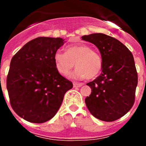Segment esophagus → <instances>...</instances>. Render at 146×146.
<instances>
[{
  "mask_svg": "<svg viewBox=\"0 0 146 146\" xmlns=\"http://www.w3.org/2000/svg\"><path fill=\"white\" fill-rule=\"evenodd\" d=\"M82 83H81V82H73V86H74V87H77V88H80L81 87V86H82Z\"/></svg>",
  "mask_w": 146,
  "mask_h": 146,
  "instance_id": "1",
  "label": "esophagus"
}]
</instances>
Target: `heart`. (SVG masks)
I'll list each match as a JSON object with an SVG mask.
<instances>
[{"label":"heart","instance_id":"heart-1","mask_svg":"<svg viewBox=\"0 0 146 146\" xmlns=\"http://www.w3.org/2000/svg\"><path fill=\"white\" fill-rule=\"evenodd\" d=\"M54 63L58 72L67 76L74 66L76 70L69 77L77 80L97 77L102 68V58L97 52L84 44L68 46L66 52L57 51L54 55Z\"/></svg>","mask_w":146,"mask_h":146}]
</instances>
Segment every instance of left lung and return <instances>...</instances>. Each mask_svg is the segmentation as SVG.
I'll return each instance as SVG.
<instances>
[{"label": "left lung", "instance_id": "1", "mask_svg": "<svg viewBox=\"0 0 146 146\" xmlns=\"http://www.w3.org/2000/svg\"><path fill=\"white\" fill-rule=\"evenodd\" d=\"M82 39L96 45L102 58L101 74L87 83L91 94L86 98V106L101 121L119 119L135 103L137 73L133 55L120 41L104 33L83 36Z\"/></svg>", "mask_w": 146, "mask_h": 146}]
</instances>
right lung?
<instances>
[{"label":"right lung","instance_id":"right-lung-1","mask_svg":"<svg viewBox=\"0 0 146 146\" xmlns=\"http://www.w3.org/2000/svg\"><path fill=\"white\" fill-rule=\"evenodd\" d=\"M64 44L61 38L38 37L11 58L6 88L11 108L23 119L42 123L53 118L73 87L54 63V55Z\"/></svg>","mask_w":146,"mask_h":146}]
</instances>
